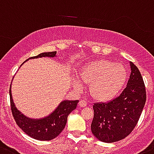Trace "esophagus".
<instances>
[{"label":"esophagus","instance_id":"34e87169","mask_svg":"<svg viewBox=\"0 0 154 154\" xmlns=\"http://www.w3.org/2000/svg\"><path fill=\"white\" fill-rule=\"evenodd\" d=\"M78 104H79V106L81 107H85V106H87V105H88L87 102L85 101V100H84V99H81V100H80V102Z\"/></svg>","mask_w":154,"mask_h":154}]
</instances>
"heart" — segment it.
<instances>
[{"label":"heart","mask_w":154,"mask_h":154,"mask_svg":"<svg viewBox=\"0 0 154 154\" xmlns=\"http://www.w3.org/2000/svg\"><path fill=\"white\" fill-rule=\"evenodd\" d=\"M126 69L121 63L100 59L89 62L81 68L79 77L89 84L90 95L99 101L113 99L120 91L126 80ZM75 87H81L78 80H73Z\"/></svg>","instance_id":"obj_1"}]
</instances>
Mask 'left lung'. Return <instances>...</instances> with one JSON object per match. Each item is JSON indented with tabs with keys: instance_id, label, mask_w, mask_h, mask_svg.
I'll use <instances>...</instances> for the list:
<instances>
[{
	"instance_id": "8db88e82",
	"label": "left lung",
	"mask_w": 154,
	"mask_h": 154,
	"mask_svg": "<svg viewBox=\"0 0 154 154\" xmlns=\"http://www.w3.org/2000/svg\"><path fill=\"white\" fill-rule=\"evenodd\" d=\"M130 66V77L121 95L107 103L93 105L91 132L103 143H114L127 137L136 126L145 106L146 94L142 75L131 62Z\"/></svg>"
}]
</instances>
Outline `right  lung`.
<instances>
[{
  "label": "right lung",
  "instance_id": "add662e5",
  "mask_svg": "<svg viewBox=\"0 0 154 154\" xmlns=\"http://www.w3.org/2000/svg\"><path fill=\"white\" fill-rule=\"evenodd\" d=\"M55 56L56 51L43 52L37 56L29 58L26 61L30 59L41 57L53 58ZM9 95L11 112L18 126L31 138L41 141L51 140L62 132L66 124L68 115L76 109L79 102L78 100H63L57 108L47 117L41 119H32L27 117L15 107L11 96V87L9 89Z\"/></svg>",
  "mask_w": 154,
  "mask_h": 154
}]
</instances>
